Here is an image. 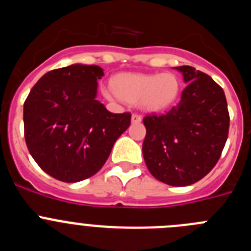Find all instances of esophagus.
Wrapping results in <instances>:
<instances>
[{"mask_svg": "<svg viewBox=\"0 0 251 251\" xmlns=\"http://www.w3.org/2000/svg\"><path fill=\"white\" fill-rule=\"evenodd\" d=\"M142 122V115L132 114V123H139Z\"/></svg>", "mask_w": 251, "mask_h": 251, "instance_id": "34e87169", "label": "esophagus"}]
</instances>
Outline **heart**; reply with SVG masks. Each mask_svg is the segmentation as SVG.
<instances>
[{"label":"heart","instance_id":"obj_1","mask_svg":"<svg viewBox=\"0 0 251 251\" xmlns=\"http://www.w3.org/2000/svg\"><path fill=\"white\" fill-rule=\"evenodd\" d=\"M114 89L104 90L108 99L138 103L148 112H161L176 100L178 77L172 73L162 74H122L115 77Z\"/></svg>","mask_w":251,"mask_h":251}]
</instances>
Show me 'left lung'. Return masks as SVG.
Segmentation results:
<instances>
[{
  "instance_id": "8db88e82",
  "label": "left lung",
  "mask_w": 251,
  "mask_h": 251,
  "mask_svg": "<svg viewBox=\"0 0 251 251\" xmlns=\"http://www.w3.org/2000/svg\"><path fill=\"white\" fill-rule=\"evenodd\" d=\"M187 85L181 100L166 114L147 115L143 157L154 178L170 186H188L214 168L229 134L225 93L205 73L176 66Z\"/></svg>"
}]
</instances>
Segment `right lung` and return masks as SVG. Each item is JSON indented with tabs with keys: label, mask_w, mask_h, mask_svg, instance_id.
Wrapping results in <instances>:
<instances>
[{
	"label": "right lung",
	"mask_w": 251,
	"mask_h": 251,
	"mask_svg": "<svg viewBox=\"0 0 251 251\" xmlns=\"http://www.w3.org/2000/svg\"><path fill=\"white\" fill-rule=\"evenodd\" d=\"M97 65L73 64L46 73L24 104L28 152L51 177L79 182L103 167L130 113L114 114L97 100Z\"/></svg>",
	"instance_id": "obj_1"
}]
</instances>
